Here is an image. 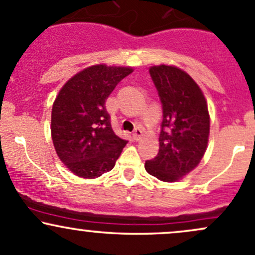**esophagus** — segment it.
<instances>
[{
    "instance_id": "esophagus-1",
    "label": "esophagus",
    "mask_w": 255,
    "mask_h": 255,
    "mask_svg": "<svg viewBox=\"0 0 255 255\" xmlns=\"http://www.w3.org/2000/svg\"><path fill=\"white\" fill-rule=\"evenodd\" d=\"M142 135H144V132H142L140 128H135V130H134L133 134H132V138L134 139V140L138 141L142 138Z\"/></svg>"
}]
</instances>
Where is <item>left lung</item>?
Wrapping results in <instances>:
<instances>
[{
  "label": "left lung",
  "instance_id": "left-lung-1",
  "mask_svg": "<svg viewBox=\"0 0 255 255\" xmlns=\"http://www.w3.org/2000/svg\"><path fill=\"white\" fill-rule=\"evenodd\" d=\"M163 109L157 156L145 162L152 177L166 183L181 180L205 155L209 139V113L202 89L174 65L149 69Z\"/></svg>",
  "mask_w": 255,
  "mask_h": 255
}]
</instances>
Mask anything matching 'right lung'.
I'll return each instance as SVG.
<instances>
[{
    "label": "right lung",
    "instance_id": "right-lung-1",
    "mask_svg": "<svg viewBox=\"0 0 255 255\" xmlns=\"http://www.w3.org/2000/svg\"><path fill=\"white\" fill-rule=\"evenodd\" d=\"M132 72L130 66H88L66 81L55 98L50 119L53 145L77 177L94 179L111 170L127 144L111 128L105 100Z\"/></svg>",
    "mask_w": 255,
    "mask_h": 255
}]
</instances>
